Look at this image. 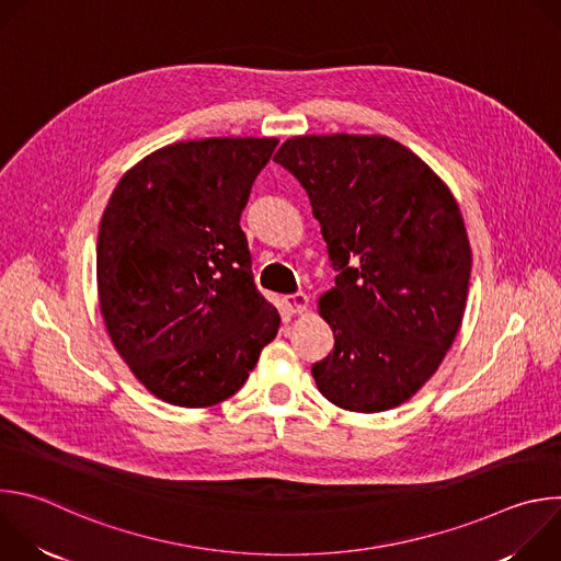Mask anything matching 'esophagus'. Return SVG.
<instances>
[{"label": "esophagus", "mask_w": 561, "mask_h": 561, "mask_svg": "<svg viewBox=\"0 0 561 561\" xmlns=\"http://www.w3.org/2000/svg\"><path fill=\"white\" fill-rule=\"evenodd\" d=\"M284 304L290 312H304L308 306V295L306 293H293L284 297Z\"/></svg>", "instance_id": "obj_1"}]
</instances>
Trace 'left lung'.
Masks as SVG:
<instances>
[{"instance_id":"left-lung-1","label":"left lung","mask_w":561,"mask_h":561,"mask_svg":"<svg viewBox=\"0 0 561 561\" xmlns=\"http://www.w3.org/2000/svg\"><path fill=\"white\" fill-rule=\"evenodd\" d=\"M275 162L306 191L335 286L319 299L335 348L312 364L340 409L404 404L437 370L463 317L470 244L448 186L383 135H304Z\"/></svg>"}]
</instances>
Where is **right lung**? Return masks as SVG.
<instances>
[{
	"instance_id": "right-lung-1",
	"label": "right lung",
	"mask_w": 561,
	"mask_h": 561,
	"mask_svg": "<svg viewBox=\"0 0 561 561\" xmlns=\"http://www.w3.org/2000/svg\"><path fill=\"white\" fill-rule=\"evenodd\" d=\"M273 137H208L154 150L113 191L98 237L106 331L133 375L184 409L234 394L277 335L239 226Z\"/></svg>"
}]
</instances>
